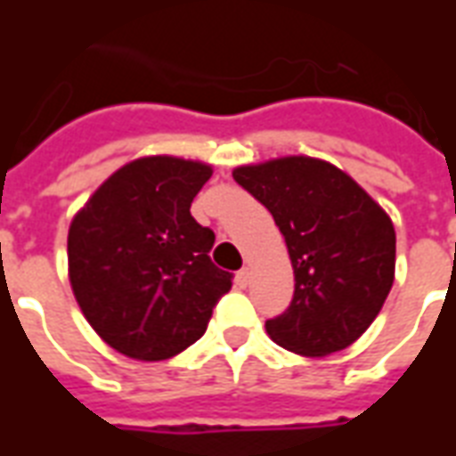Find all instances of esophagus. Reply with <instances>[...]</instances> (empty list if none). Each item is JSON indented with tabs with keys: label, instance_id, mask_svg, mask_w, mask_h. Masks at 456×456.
<instances>
[{
	"label": "esophagus",
	"instance_id": "1",
	"mask_svg": "<svg viewBox=\"0 0 456 456\" xmlns=\"http://www.w3.org/2000/svg\"><path fill=\"white\" fill-rule=\"evenodd\" d=\"M248 281H251V271H248V268H241V271L237 273V286L247 288Z\"/></svg>",
	"mask_w": 456,
	"mask_h": 456
}]
</instances>
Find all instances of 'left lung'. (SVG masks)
I'll return each mask as SVG.
<instances>
[{
    "instance_id": "8db88e82",
    "label": "left lung",
    "mask_w": 456,
    "mask_h": 456,
    "mask_svg": "<svg viewBox=\"0 0 456 456\" xmlns=\"http://www.w3.org/2000/svg\"><path fill=\"white\" fill-rule=\"evenodd\" d=\"M232 175L273 215L296 273L288 310L266 320L271 339L303 356L346 349L391 293V217L344 170L310 156L239 166Z\"/></svg>"
}]
</instances>
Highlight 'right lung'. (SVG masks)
I'll list each match as a JSON object with an SVG mask.
<instances>
[{"label":"right lung","mask_w":456,"mask_h":456,"mask_svg":"<svg viewBox=\"0 0 456 456\" xmlns=\"http://www.w3.org/2000/svg\"><path fill=\"white\" fill-rule=\"evenodd\" d=\"M212 166L146 156L104 180L68 232V276L97 335L139 362L195 344L232 273L209 261L215 232L190 215Z\"/></svg>","instance_id":"obj_1"}]
</instances>
